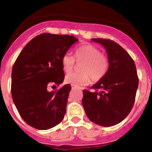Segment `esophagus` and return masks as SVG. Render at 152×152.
I'll list each match as a JSON object with an SVG mask.
<instances>
[{
	"mask_svg": "<svg viewBox=\"0 0 152 152\" xmlns=\"http://www.w3.org/2000/svg\"><path fill=\"white\" fill-rule=\"evenodd\" d=\"M72 86V88H73V89H74V88H76V87H75V86Z\"/></svg>",
	"mask_w": 152,
	"mask_h": 152,
	"instance_id": "esophagus-1",
	"label": "esophagus"
}]
</instances>
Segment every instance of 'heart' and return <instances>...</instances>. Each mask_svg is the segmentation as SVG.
<instances>
[{"instance_id":"b5f03b06","label":"heart","mask_w":152,"mask_h":152,"mask_svg":"<svg viewBox=\"0 0 152 152\" xmlns=\"http://www.w3.org/2000/svg\"><path fill=\"white\" fill-rule=\"evenodd\" d=\"M75 57L77 63L83 62L79 73H70L65 77V82L75 86H86L92 79L93 82L100 81L108 70V59L102 55L99 48L90 44L80 45L75 50ZM75 59L69 53H65L61 59L63 70L71 72L75 66Z\"/></svg>"}]
</instances>
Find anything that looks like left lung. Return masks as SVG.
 I'll use <instances>...</instances> for the list:
<instances>
[{"label":"left lung","mask_w":152,"mask_h":152,"mask_svg":"<svg viewBox=\"0 0 152 152\" xmlns=\"http://www.w3.org/2000/svg\"><path fill=\"white\" fill-rule=\"evenodd\" d=\"M106 48L109 67L106 75L83 90L82 105L88 119L105 127L121 122L129 114L137 90L135 63L124 48L109 39L93 38Z\"/></svg>","instance_id":"8db88e82"}]
</instances>
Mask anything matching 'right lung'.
I'll list each match as a JSON object with an SVG mask.
<instances>
[{"label":"right lung","mask_w":152,"mask_h":152,"mask_svg":"<svg viewBox=\"0 0 152 152\" xmlns=\"http://www.w3.org/2000/svg\"><path fill=\"white\" fill-rule=\"evenodd\" d=\"M78 40L74 36L42 34L19 53L12 71L11 93L22 118L29 126L45 130L64 119L71 86L63 83L62 56Z\"/></svg>","instance_id":"right-lung-1"}]
</instances>
